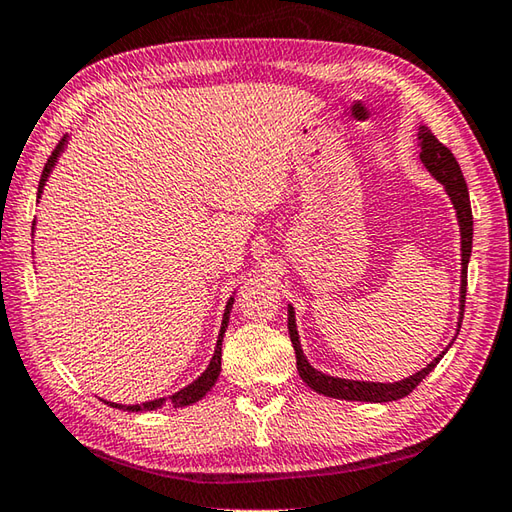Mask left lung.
<instances>
[{
	"mask_svg": "<svg viewBox=\"0 0 512 512\" xmlns=\"http://www.w3.org/2000/svg\"><path fill=\"white\" fill-rule=\"evenodd\" d=\"M419 147L421 153L419 158L426 169L435 176L443 187H446L452 205L457 209V220L461 229V314H459V327L461 318H464V307H466V285H468V260L472 252V209H470V196L468 187L464 180V173L459 169V162L452 156V151L441 144L435 133L428 127H419ZM287 330L289 339H292L294 352H296V370L301 374V379L310 385V388L318 394H325V397L332 399H345V401H370V403H385V401H397L408 397V394L417 388V385L426 379V376L437 368L441 361L443 352L437 356L435 361L428 363L426 368L419 370L417 374L408 376V379L397 381V383H372V381H350V379H336V376H327L323 372L314 370L310 363H307L305 354L301 350V341H298L296 332V318H294V307H287Z\"/></svg>",
	"mask_w": 512,
	"mask_h": 512,
	"instance_id": "obj_1",
	"label": "left lung"
}]
</instances>
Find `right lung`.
I'll return each instance as SVG.
<instances>
[{"instance_id": "add662e5", "label": "right lung", "mask_w": 512, "mask_h": 512, "mask_svg": "<svg viewBox=\"0 0 512 512\" xmlns=\"http://www.w3.org/2000/svg\"><path fill=\"white\" fill-rule=\"evenodd\" d=\"M64 144H66V138H62L60 142H57L55 151L51 153V156H48L46 165H44V171H42V178H40V189H37V198L42 196V189H44V185H46L48 173L53 171L55 162H57V158H60V153H62V149H64ZM231 305H234V298H229V301H227L225 314H223V325H220V334H218V343H216V352H214V356H211L209 368H207L205 372H202L194 383H189L187 388H182L180 392L171 394L169 399L147 401V403H140V406H120V403H111V401H104V403H109V406H113V408H120V410H129V412H147V410H156V408H160L162 403H169L171 408H185V406H191V403L200 401V399L205 397V394H207L211 388H214V383L218 381V374H220V356H223V336H225L227 323H229Z\"/></svg>"}]
</instances>
